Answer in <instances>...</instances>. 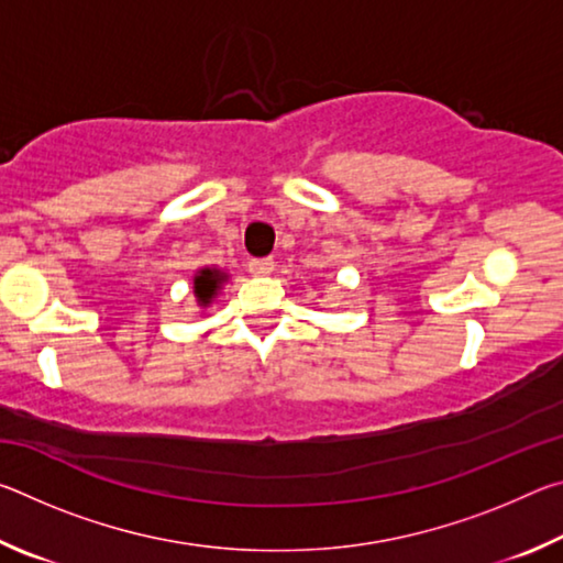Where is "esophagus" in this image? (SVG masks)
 <instances>
[{"label":"esophagus","instance_id":"1","mask_svg":"<svg viewBox=\"0 0 563 563\" xmlns=\"http://www.w3.org/2000/svg\"><path fill=\"white\" fill-rule=\"evenodd\" d=\"M275 268V261L273 258H253L247 263V271L253 275H271Z\"/></svg>","mask_w":563,"mask_h":563}]
</instances>
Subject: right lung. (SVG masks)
Returning <instances> with one entry per match:
<instances>
[{
	"mask_svg": "<svg viewBox=\"0 0 563 563\" xmlns=\"http://www.w3.org/2000/svg\"><path fill=\"white\" fill-rule=\"evenodd\" d=\"M221 280H223V275L218 273V271H201L196 275V283H194V288H196V298L201 300L203 305L213 298L216 295V290L221 288Z\"/></svg>",
	"mask_w": 563,
	"mask_h": 563,
	"instance_id": "right-lung-1",
	"label": "right lung"
}]
</instances>
